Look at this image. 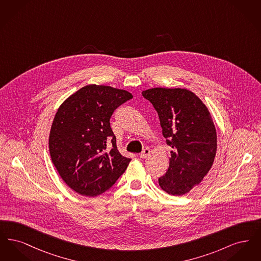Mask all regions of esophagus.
I'll use <instances>...</instances> for the list:
<instances>
[{
	"mask_svg": "<svg viewBox=\"0 0 261 261\" xmlns=\"http://www.w3.org/2000/svg\"><path fill=\"white\" fill-rule=\"evenodd\" d=\"M149 152H150V151H149V149H144V150L140 153V158L143 159V160H144V159H147V158L149 156Z\"/></svg>",
	"mask_w": 261,
	"mask_h": 261,
	"instance_id": "esophagus-1",
	"label": "esophagus"
}]
</instances>
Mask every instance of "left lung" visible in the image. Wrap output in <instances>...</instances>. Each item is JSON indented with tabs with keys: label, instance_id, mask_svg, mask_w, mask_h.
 Masks as SVG:
<instances>
[{
	"label": "left lung",
	"instance_id": "1",
	"mask_svg": "<svg viewBox=\"0 0 261 261\" xmlns=\"http://www.w3.org/2000/svg\"><path fill=\"white\" fill-rule=\"evenodd\" d=\"M142 95L158 112L162 135L172 148L160 186L170 195H185L203 180L214 162L217 136L211 113L186 89L152 88Z\"/></svg>",
	"mask_w": 261,
	"mask_h": 261
}]
</instances>
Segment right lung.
I'll return each mask as SVG.
<instances>
[{
  "label": "right lung",
  "mask_w": 261,
  "mask_h": 261,
  "mask_svg": "<svg viewBox=\"0 0 261 261\" xmlns=\"http://www.w3.org/2000/svg\"><path fill=\"white\" fill-rule=\"evenodd\" d=\"M132 98L125 90L88 85L58 110L49 138L50 158L62 180L76 193L99 196L124 173L131 160L118 151L110 119Z\"/></svg>",
  "instance_id": "right-lung-1"
}]
</instances>
